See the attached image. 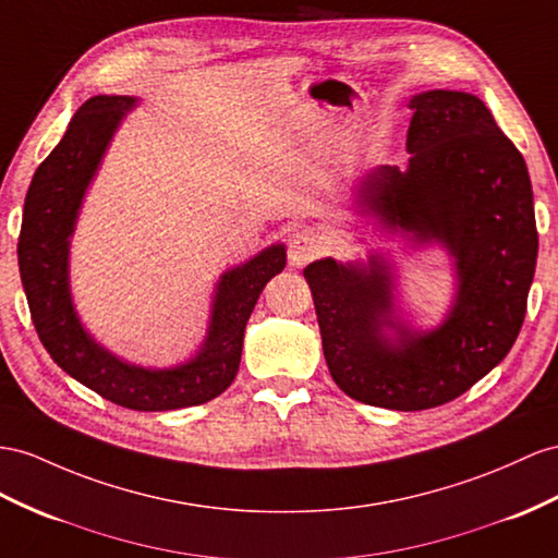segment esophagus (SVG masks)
I'll return each instance as SVG.
<instances>
[{
  "label": "esophagus",
  "mask_w": 558,
  "mask_h": 558,
  "mask_svg": "<svg viewBox=\"0 0 558 558\" xmlns=\"http://www.w3.org/2000/svg\"><path fill=\"white\" fill-rule=\"evenodd\" d=\"M318 254H320V242L308 231L294 233L288 242V259H290V266H294V268L313 262Z\"/></svg>",
  "instance_id": "esophagus-1"
}]
</instances>
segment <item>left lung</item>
Here are the masks:
<instances>
[{
    "label": "left lung",
    "mask_w": 558,
    "mask_h": 558,
    "mask_svg": "<svg viewBox=\"0 0 558 558\" xmlns=\"http://www.w3.org/2000/svg\"><path fill=\"white\" fill-rule=\"evenodd\" d=\"M410 108L408 169H369L353 195L389 231L448 250L457 290L446 320L424 332L398 318L391 266L379 254L304 268L337 387L403 412L450 403L502 363L537 262L525 160L481 98L434 89L412 96Z\"/></svg>",
    "instance_id": "8db88e82"
}]
</instances>
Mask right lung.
<instances>
[{
	"mask_svg": "<svg viewBox=\"0 0 558 558\" xmlns=\"http://www.w3.org/2000/svg\"><path fill=\"white\" fill-rule=\"evenodd\" d=\"M134 106V96H94L70 120L65 136L37 167L27 189L19 268L35 330L56 365L110 403L165 412L203 405L231 387L256 299L284 268L288 254L284 245H270L226 270L211 299L207 337L189 363L150 369L98 344L84 330L70 294V238L110 138Z\"/></svg>",
	"mask_w": 558,
	"mask_h": 558,
	"instance_id": "add662e5",
	"label": "right lung"
}]
</instances>
